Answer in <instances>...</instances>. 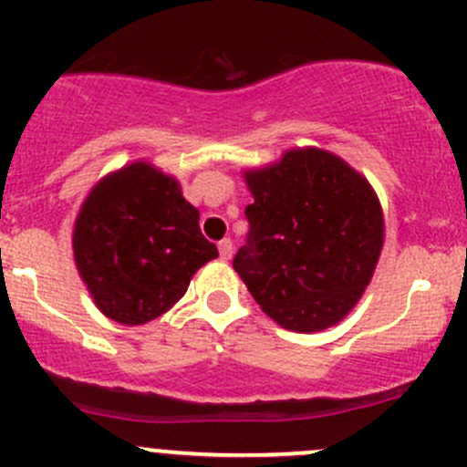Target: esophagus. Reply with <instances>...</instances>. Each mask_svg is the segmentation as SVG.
<instances>
[{
  "mask_svg": "<svg viewBox=\"0 0 467 467\" xmlns=\"http://www.w3.org/2000/svg\"><path fill=\"white\" fill-rule=\"evenodd\" d=\"M219 255H221V260H223V262H228L230 257H233V242H230V239H221V242H219Z\"/></svg>",
  "mask_w": 467,
  "mask_h": 467,
  "instance_id": "esophagus-1",
  "label": "esophagus"
}]
</instances>
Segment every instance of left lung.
<instances>
[{"label":"left lung","instance_id":"8db88e82","mask_svg":"<svg viewBox=\"0 0 467 467\" xmlns=\"http://www.w3.org/2000/svg\"><path fill=\"white\" fill-rule=\"evenodd\" d=\"M253 203L233 266L253 298L291 332H318L350 314L384 246L370 182L329 150L291 149L244 171Z\"/></svg>","mask_w":467,"mask_h":467}]
</instances>
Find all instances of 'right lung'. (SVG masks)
Masks as SVG:
<instances>
[{
  "instance_id": "obj_1",
  "label": "right lung",
  "mask_w": 467,
  "mask_h": 467,
  "mask_svg": "<svg viewBox=\"0 0 467 467\" xmlns=\"http://www.w3.org/2000/svg\"><path fill=\"white\" fill-rule=\"evenodd\" d=\"M74 262L94 305L121 325L162 317L219 257L181 185L138 160L103 176L74 221Z\"/></svg>"
}]
</instances>
